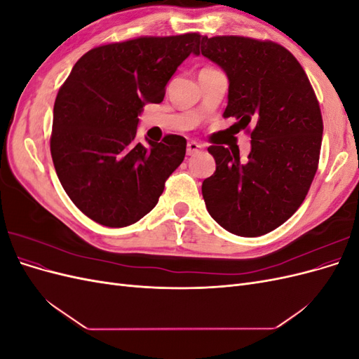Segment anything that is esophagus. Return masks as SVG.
I'll return each instance as SVG.
<instances>
[{
  "label": "esophagus",
  "mask_w": 359,
  "mask_h": 359,
  "mask_svg": "<svg viewBox=\"0 0 359 359\" xmlns=\"http://www.w3.org/2000/svg\"><path fill=\"white\" fill-rule=\"evenodd\" d=\"M202 148H203L202 144L196 142V140H190V142L187 144V156H193V154L199 153Z\"/></svg>",
  "instance_id": "esophagus-1"
}]
</instances>
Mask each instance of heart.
I'll return each mask as SVG.
<instances>
[{"label": "heart", "mask_w": 359, "mask_h": 359, "mask_svg": "<svg viewBox=\"0 0 359 359\" xmlns=\"http://www.w3.org/2000/svg\"><path fill=\"white\" fill-rule=\"evenodd\" d=\"M205 69H212V67H205ZM203 70V69H202Z\"/></svg>", "instance_id": "obj_1"}]
</instances>
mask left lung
<instances>
[{"label": "left lung", "mask_w": 359, "mask_h": 359, "mask_svg": "<svg viewBox=\"0 0 359 359\" xmlns=\"http://www.w3.org/2000/svg\"><path fill=\"white\" fill-rule=\"evenodd\" d=\"M196 53L229 78L223 114L245 130L252 151L208 148L214 175L202 184L206 210L226 231L260 236L277 229L306 199L319 166L323 121L318 97L298 60L276 41L243 36L202 37Z\"/></svg>", "instance_id": "obj_1"}]
</instances>
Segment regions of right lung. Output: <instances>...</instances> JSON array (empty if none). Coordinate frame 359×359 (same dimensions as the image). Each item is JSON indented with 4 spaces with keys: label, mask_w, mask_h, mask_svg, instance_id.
Instances as JSON below:
<instances>
[{
    "label": "right lung",
    "mask_w": 359,
    "mask_h": 359,
    "mask_svg": "<svg viewBox=\"0 0 359 359\" xmlns=\"http://www.w3.org/2000/svg\"><path fill=\"white\" fill-rule=\"evenodd\" d=\"M201 41L199 32L136 37L93 48L74 64L53 104L50 154L72 202L95 223L124 227L154 208L186 156L187 140H136L145 103Z\"/></svg>",
    "instance_id": "obj_1"
}]
</instances>
